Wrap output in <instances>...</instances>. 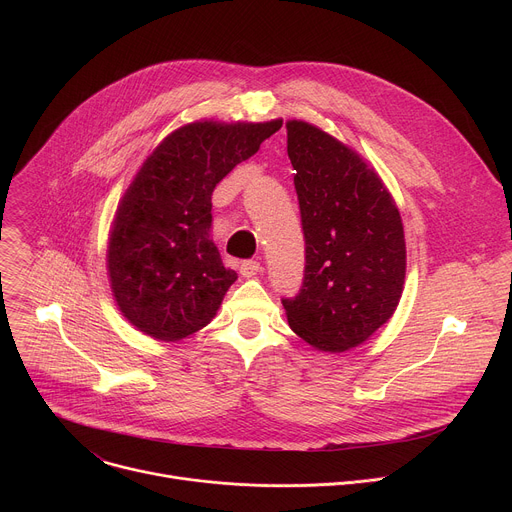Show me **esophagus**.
<instances>
[{
	"label": "esophagus",
	"instance_id": "obj_1",
	"mask_svg": "<svg viewBox=\"0 0 512 512\" xmlns=\"http://www.w3.org/2000/svg\"><path fill=\"white\" fill-rule=\"evenodd\" d=\"M239 271H241L243 277H253V275H257V273L261 271V263H259V261H253V259H247V261L241 263Z\"/></svg>",
	"mask_w": 512,
	"mask_h": 512
}]
</instances>
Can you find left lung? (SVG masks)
<instances>
[{
	"label": "left lung",
	"instance_id": "8db88e82",
	"mask_svg": "<svg viewBox=\"0 0 512 512\" xmlns=\"http://www.w3.org/2000/svg\"><path fill=\"white\" fill-rule=\"evenodd\" d=\"M296 170L306 267L287 322L318 350L342 352L379 330L395 312L405 281L401 214L381 178L322 129L287 123Z\"/></svg>",
	"mask_w": 512,
	"mask_h": 512
}]
</instances>
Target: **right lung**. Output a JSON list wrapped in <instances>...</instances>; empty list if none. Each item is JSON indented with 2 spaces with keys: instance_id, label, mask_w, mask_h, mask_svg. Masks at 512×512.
<instances>
[{
  "instance_id": "add662e5",
  "label": "right lung",
  "mask_w": 512,
  "mask_h": 512,
  "mask_svg": "<svg viewBox=\"0 0 512 512\" xmlns=\"http://www.w3.org/2000/svg\"><path fill=\"white\" fill-rule=\"evenodd\" d=\"M281 127L198 121L168 135L125 192L107 267L123 316L158 340L204 328L237 273L210 241L212 190Z\"/></svg>"
}]
</instances>
